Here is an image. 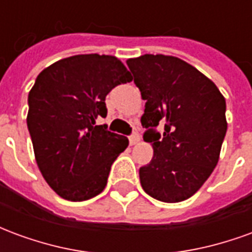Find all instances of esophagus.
<instances>
[{
  "label": "esophagus",
  "mask_w": 252,
  "mask_h": 252,
  "mask_svg": "<svg viewBox=\"0 0 252 252\" xmlns=\"http://www.w3.org/2000/svg\"><path fill=\"white\" fill-rule=\"evenodd\" d=\"M139 142H140V136H139L137 133H133V135L129 136V144H131V146H135V144H137Z\"/></svg>",
  "instance_id": "obj_1"
}]
</instances>
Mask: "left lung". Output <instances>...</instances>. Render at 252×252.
<instances>
[{
    "label": "left lung",
    "instance_id": "obj_1",
    "mask_svg": "<svg viewBox=\"0 0 252 252\" xmlns=\"http://www.w3.org/2000/svg\"><path fill=\"white\" fill-rule=\"evenodd\" d=\"M146 109L144 142L154 157L139 170L140 184L163 202L188 200L204 185L227 132L225 98L211 79L180 58L146 54L128 59ZM163 122L165 131L155 128Z\"/></svg>",
    "mask_w": 252,
    "mask_h": 252
}]
</instances>
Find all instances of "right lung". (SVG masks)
I'll use <instances>...</instances> for the list:
<instances>
[{"mask_svg":"<svg viewBox=\"0 0 252 252\" xmlns=\"http://www.w3.org/2000/svg\"><path fill=\"white\" fill-rule=\"evenodd\" d=\"M131 81L120 59L98 54L61 59L36 78L27 126L41 175L64 200H89L105 189L128 139L95 121L106 117V94Z\"/></svg>","mask_w":252,"mask_h":252,"instance_id":"1","label":"right lung"}]
</instances>
